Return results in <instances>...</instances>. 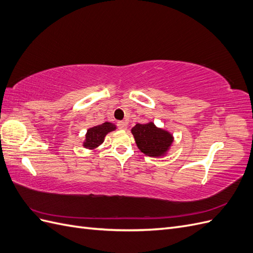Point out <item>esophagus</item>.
Instances as JSON below:
<instances>
[{
  "label": "esophagus",
  "mask_w": 253,
  "mask_h": 253,
  "mask_svg": "<svg viewBox=\"0 0 253 253\" xmlns=\"http://www.w3.org/2000/svg\"><path fill=\"white\" fill-rule=\"evenodd\" d=\"M117 125H118V127L120 129H126L127 128V124L126 121H119Z\"/></svg>",
  "instance_id": "esophagus-1"
}]
</instances>
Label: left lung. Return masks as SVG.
Wrapping results in <instances>:
<instances>
[{"label":"left lung","mask_w":253,"mask_h":253,"mask_svg":"<svg viewBox=\"0 0 253 253\" xmlns=\"http://www.w3.org/2000/svg\"><path fill=\"white\" fill-rule=\"evenodd\" d=\"M131 132L138 149L147 156H165L173 143V136L164 128L157 127L153 122L137 124Z\"/></svg>","instance_id":"1"}]
</instances>
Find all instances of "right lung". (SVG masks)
Segmentation results:
<instances>
[{
    "mask_svg": "<svg viewBox=\"0 0 253 253\" xmlns=\"http://www.w3.org/2000/svg\"><path fill=\"white\" fill-rule=\"evenodd\" d=\"M114 129H116V126L111 124V122H104L102 125L88 128L85 135V140L83 142V147L89 150L98 148L104 141L106 134L114 131Z\"/></svg>",
    "mask_w": 253,
    "mask_h": 253,
    "instance_id": "add662e5",
    "label": "right lung"
}]
</instances>
